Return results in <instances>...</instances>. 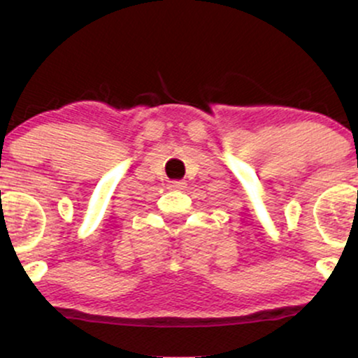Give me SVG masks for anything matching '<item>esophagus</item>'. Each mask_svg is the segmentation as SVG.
I'll list each match as a JSON object with an SVG mask.
<instances>
[{"label":"esophagus","mask_w":358,"mask_h":358,"mask_svg":"<svg viewBox=\"0 0 358 358\" xmlns=\"http://www.w3.org/2000/svg\"><path fill=\"white\" fill-rule=\"evenodd\" d=\"M168 188H171V190H183L185 182H182V180H173V182L168 183Z\"/></svg>","instance_id":"34e87169"}]
</instances>
